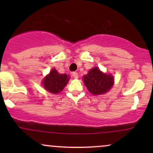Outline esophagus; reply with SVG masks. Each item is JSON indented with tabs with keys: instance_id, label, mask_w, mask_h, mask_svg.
<instances>
[{
	"instance_id": "esophagus-1",
	"label": "esophagus",
	"mask_w": 153,
	"mask_h": 153,
	"mask_svg": "<svg viewBox=\"0 0 153 153\" xmlns=\"http://www.w3.org/2000/svg\"><path fill=\"white\" fill-rule=\"evenodd\" d=\"M73 78H75V79H77L78 78V73H76V72H74V73H73Z\"/></svg>"
}]
</instances>
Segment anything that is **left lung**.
<instances>
[{
	"instance_id": "left-lung-1",
	"label": "left lung",
	"mask_w": 153,
	"mask_h": 153,
	"mask_svg": "<svg viewBox=\"0 0 153 153\" xmlns=\"http://www.w3.org/2000/svg\"><path fill=\"white\" fill-rule=\"evenodd\" d=\"M82 78L88 90L93 95L106 94L114 85V77L111 74L103 73L97 67L90 70Z\"/></svg>"
}]
</instances>
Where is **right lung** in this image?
<instances>
[{
	"instance_id": "add662e5",
	"label": "right lung",
	"mask_w": 153,
	"mask_h": 153,
	"mask_svg": "<svg viewBox=\"0 0 153 153\" xmlns=\"http://www.w3.org/2000/svg\"><path fill=\"white\" fill-rule=\"evenodd\" d=\"M70 78L66 74H59L54 68L51 70L48 75L45 77L42 83L49 92L52 94H59L63 90L69 81Z\"/></svg>"
}]
</instances>
